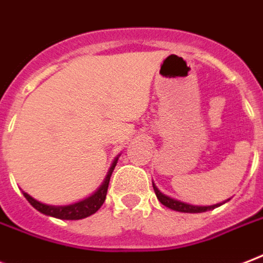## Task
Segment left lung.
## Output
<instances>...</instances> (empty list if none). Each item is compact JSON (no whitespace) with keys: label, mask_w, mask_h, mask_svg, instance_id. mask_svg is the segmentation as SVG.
<instances>
[{"label":"left lung","mask_w":263,"mask_h":263,"mask_svg":"<svg viewBox=\"0 0 263 263\" xmlns=\"http://www.w3.org/2000/svg\"><path fill=\"white\" fill-rule=\"evenodd\" d=\"M154 192H156V196L157 198L164 204V205H167L168 208H172V210H176V211H182V212H200V211H205L207 208L211 207H197V205H190V204L186 203H180L178 200H174V198L168 197L165 194H163L160 190L153 185Z\"/></svg>","instance_id":"obj_1"}]
</instances>
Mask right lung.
<instances>
[{
    "label": "right lung",
    "mask_w": 263,
    "mask_h": 263,
    "mask_svg": "<svg viewBox=\"0 0 263 263\" xmlns=\"http://www.w3.org/2000/svg\"><path fill=\"white\" fill-rule=\"evenodd\" d=\"M110 175H111V172H110ZM110 175L106 176L105 183L100 186V189L95 194H92L91 197L85 198L84 201L76 203L73 205H67V207H51V205H45V204L35 201L33 197H30L29 194L27 196H29L30 201H31L34 207L43 205V210H45V212H48L49 215L58 216V218H65V219H81V218H85V216L91 215L95 211H98V208L103 204L106 198V193H107V187H109Z\"/></svg>",
    "instance_id": "1"
}]
</instances>
